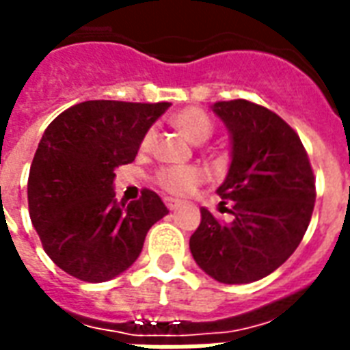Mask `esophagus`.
I'll return each instance as SVG.
<instances>
[{
	"label": "esophagus",
	"mask_w": 350,
	"mask_h": 350,
	"mask_svg": "<svg viewBox=\"0 0 350 350\" xmlns=\"http://www.w3.org/2000/svg\"><path fill=\"white\" fill-rule=\"evenodd\" d=\"M165 204L170 211H176L178 208H182V202L176 200V198H165Z\"/></svg>",
	"instance_id": "obj_1"
}]
</instances>
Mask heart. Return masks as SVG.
<instances>
[{
  "label": "heart",
  "instance_id": "1",
  "mask_svg": "<svg viewBox=\"0 0 350 350\" xmlns=\"http://www.w3.org/2000/svg\"><path fill=\"white\" fill-rule=\"evenodd\" d=\"M174 126L183 133L187 141L202 144L206 142L213 133V122L204 111L200 109H185L180 111L174 116ZM154 131L150 129L146 135L142 137L141 148H148L152 142ZM204 180L202 170L195 167H167L157 172V183L167 193L174 196H187L195 191Z\"/></svg>",
  "mask_w": 350,
  "mask_h": 350
}]
</instances>
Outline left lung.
<instances>
[{"mask_svg": "<svg viewBox=\"0 0 350 350\" xmlns=\"http://www.w3.org/2000/svg\"><path fill=\"white\" fill-rule=\"evenodd\" d=\"M211 111L230 135V167L217 193L232 202V221L200 208L189 248L217 282L250 284L297 250L312 219L315 180L299 135L273 111L247 100L217 102Z\"/></svg>", "mask_w": 350, "mask_h": 350, "instance_id": "left-lung-1", "label": "left lung"}]
</instances>
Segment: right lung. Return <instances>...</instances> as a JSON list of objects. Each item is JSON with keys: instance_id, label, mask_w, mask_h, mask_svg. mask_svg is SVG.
Listing matches in <instances>:
<instances>
[{"instance_id": "add662e5", "label": "right lung", "mask_w": 350, "mask_h": 350, "mask_svg": "<svg viewBox=\"0 0 350 350\" xmlns=\"http://www.w3.org/2000/svg\"><path fill=\"white\" fill-rule=\"evenodd\" d=\"M170 103L90 100L46 128L27 182L31 222L57 267L107 282L139 258L144 237L168 213L154 191L115 198V168L135 159L142 137Z\"/></svg>"}]
</instances>
